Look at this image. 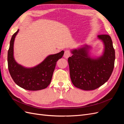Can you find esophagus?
<instances>
[{"label": "esophagus", "instance_id": "esophagus-1", "mask_svg": "<svg viewBox=\"0 0 124 124\" xmlns=\"http://www.w3.org/2000/svg\"><path fill=\"white\" fill-rule=\"evenodd\" d=\"M71 55L70 51L68 50H67L65 51V53H64V57L66 58H68Z\"/></svg>", "mask_w": 124, "mask_h": 124}]
</instances>
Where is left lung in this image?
I'll return each instance as SVG.
<instances>
[{"mask_svg":"<svg viewBox=\"0 0 124 124\" xmlns=\"http://www.w3.org/2000/svg\"><path fill=\"white\" fill-rule=\"evenodd\" d=\"M104 46L102 55L97 58L88 54L90 47L87 45L71 51L72 55L68 61L71 81L76 87L85 91L94 90L109 79L114 67L115 50L111 37L98 35Z\"/></svg>","mask_w":124,"mask_h":124,"instance_id":"left-lung-1","label":"left lung"}]
</instances>
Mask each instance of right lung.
I'll return each mask as SVG.
<instances>
[{
    "label": "right lung",
    "mask_w": 124,
    "mask_h": 124,
    "mask_svg": "<svg viewBox=\"0 0 124 124\" xmlns=\"http://www.w3.org/2000/svg\"><path fill=\"white\" fill-rule=\"evenodd\" d=\"M18 31V29L12 36L8 52V69L11 77L18 86L25 89L39 91L46 88L51 83L56 62L62 57L64 51L48 56L34 67L25 68L17 63L13 56L14 41Z\"/></svg>",
    "instance_id": "add662e5"
}]
</instances>
